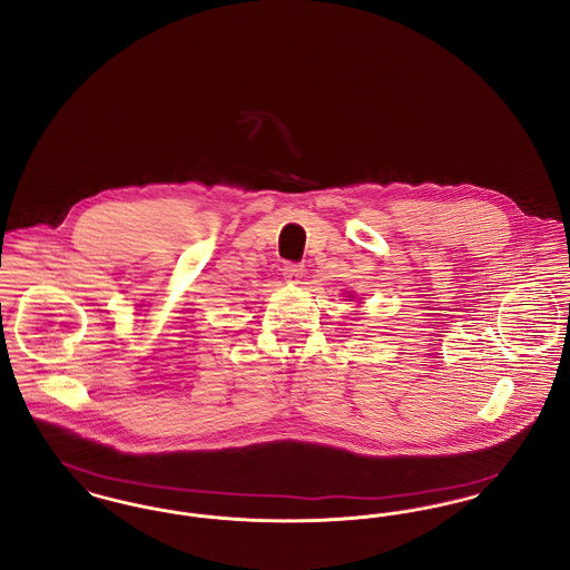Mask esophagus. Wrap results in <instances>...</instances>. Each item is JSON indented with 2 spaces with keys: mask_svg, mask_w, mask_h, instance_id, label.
<instances>
[{
  "mask_svg": "<svg viewBox=\"0 0 570 570\" xmlns=\"http://www.w3.org/2000/svg\"><path fill=\"white\" fill-rule=\"evenodd\" d=\"M282 273H284V277H286V279H291V282H298V279L303 277V265H298V263H284Z\"/></svg>",
  "mask_w": 570,
  "mask_h": 570,
  "instance_id": "1",
  "label": "esophagus"
}]
</instances>
